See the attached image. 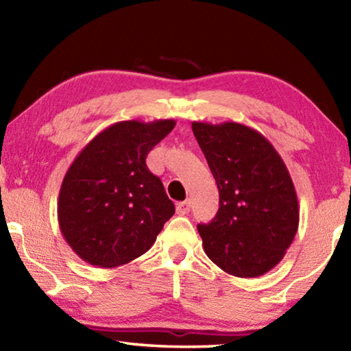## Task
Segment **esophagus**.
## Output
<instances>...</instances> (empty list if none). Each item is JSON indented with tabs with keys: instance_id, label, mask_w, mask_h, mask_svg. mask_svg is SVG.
<instances>
[{
	"instance_id": "34e87169",
	"label": "esophagus",
	"mask_w": 351,
	"mask_h": 351,
	"mask_svg": "<svg viewBox=\"0 0 351 351\" xmlns=\"http://www.w3.org/2000/svg\"><path fill=\"white\" fill-rule=\"evenodd\" d=\"M176 212H178V215H186V213H189L190 212V201L186 199V201H182V203H178Z\"/></svg>"
}]
</instances>
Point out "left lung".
<instances>
[{
	"mask_svg": "<svg viewBox=\"0 0 351 351\" xmlns=\"http://www.w3.org/2000/svg\"><path fill=\"white\" fill-rule=\"evenodd\" d=\"M219 192V209L198 224L213 263L235 277L263 276L283 258L299 228V203L283 159L263 134L237 122H193Z\"/></svg>",
	"mask_w": 351,
	"mask_h": 351,
	"instance_id": "obj_1",
	"label": "left lung"
}]
</instances>
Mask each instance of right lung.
Wrapping results in <instances>:
<instances>
[{"label": "right lung", "instance_id": "right-lung-1", "mask_svg": "<svg viewBox=\"0 0 351 351\" xmlns=\"http://www.w3.org/2000/svg\"><path fill=\"white\" fill-rule=\"evenodd\" d=\"M175 125L173 119L112 123L77 154L63 178L57 215L83 261L116 268L156 241L175 206L145 158Z\"/></svg>", "mask_w": 351, "mask_h": 351}]
</instances>
